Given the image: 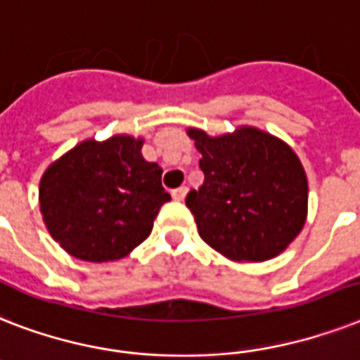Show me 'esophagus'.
Returning <instances> with one entry per match:
<instances>
[{"instance_id": "34e87169", "label": "esophagus", "mask_w": 360, "mask_h": 360, "mask_svg": "<svg viewBox=\"0 0 360 360\" xmlns=\"http://www.w3.org/2000/svg\"><path fill=\"white\" fill-rule=\"evenodd\" d=\"M171 195L174 200H184V198H186V195H188V188H186V186H182V188L172 189Z\"/></svg>"}]
</instances>
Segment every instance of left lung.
<instances>
[{"instance_id":"1","label":"left lung","mask_w":360,"mask_h":360,"mask_svg":"<svg viewBox=\"0 0 360 360\" xmlns=\"http://www.w3.org/2000/svg\"><path fill=\"white\" fill-rule=\"evenodd\" d=\"M188 135L202 154L204 184L186 198L198 236L234 262L281 255L309 214L307 172L294 148L255 126L223 135L188 128Z\"/></svg>"}]
</instances>
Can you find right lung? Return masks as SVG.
I'll return each instance as SVG.
<instances>
[{"label": "right lung", "instance_id": "right-lung-1", "mask_svg": "<svg viewBox=\"0 0 360 360\" xmlns=\"http://www.w3.org/2000/svg\"><path fill=\"white\" fill-rule=\"evenodd\" d=\"M143 143L126 134L91 137L48 165L39 186L40 214L70 257L120 260L150 236L171 195L162 188V167L141 154Z\"/></svg>", "mask_w": 360, "mask_h": 360}]
</instances>
